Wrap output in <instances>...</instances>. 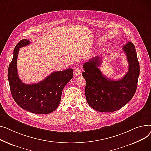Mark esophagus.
Instances as JSON below:
<instances>
[{
	"instance_id": "1",
	"label": "esophagus",
	"mask_w": 151,
	"mask_h": 151,
	"mask_svg": "<svg viewBox=\"0 0 151 151\" xmlns=\"http://www.w3.org/2000/svg\"><path fill=\"white\" fill-rule=\"evenodd\" d=\"M74 73V74H75L76 76H80V75H81V69H79V68H76V69H75Z\"/></svg>"
}]
</instances>
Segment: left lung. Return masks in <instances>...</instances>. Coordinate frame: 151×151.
Segmentation results:
<instances>
[{"label":"left lung","mask_w":151,"mask_h":151,"mask_svg":"<svg viewBox=\"0 0 151 151\" xmlns=\"http://www.w3.org/2000/svg\"><path fill=\"white\" fill-rule=\"evenodd\" d=\"M129 63L128 72L116 81L106 77L98 68L102 58L97 56L83 65L85 79V96L91 108L100 112H113L126 105L134 96L139 74V65L134 44L131 42L122 47Z\"/></svg>","instance_id":"1"}]
</instances>
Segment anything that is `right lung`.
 Segmentation results:
<instances>
[{"instance_id":"add662e5","label":"right lung","mask_w":151,"mask_h":151,"mask_svg":"<svg viewBox=\"0 0 151 151\" xmlns=\"http://www.w3.org/2000/svg\"><path fill=\"white\" fill-rule=\"evenodd\" d=\"M30 43L27 40H22L14 49L8 70L11 93L14 101L22 109L35 114H49L59 105L63 88L73 77V69L54 72L37 83H24L17 74V59L19 48Z\"/></svg>"}]
</instances>
